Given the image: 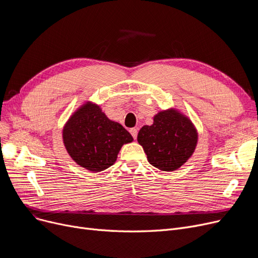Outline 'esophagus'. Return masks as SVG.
Returning a JSON list of instances; mask_svg holds the SVG:
<instances>
[{
	"instance_id": "obj_1",
	"label": "esophagus",
	"mask_w": 258,
	"mask_h": 258,
	"mask_svg": "<svg viewBox=\"0 0 258 258\" xmlns=\"http://www.w3.org/2000/svg\"><path fill=\"white\" fill-rule=\"evenodd\" d=\"M130 132H131V134H132V136L134 137V139L136 140V139H137V135H138V128H135V127H134V128H131Z\"/></svg>"
}]
</instances>
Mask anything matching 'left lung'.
Masks as SVG:
<instances>
[{"label":"left lung","instance_id":"left-lung-1","mask_svg":"<svg viewBox=\"0 0 258 258\" xmlns=\"http://www.w3.org/2000/svg\"><path fill=\"white\" fill-rule=\"evenodd\" d=\"M199 134L190 118L174 107L160 111L152 125L139 131L137 140L150 164L163 171H173L192 156Z\"/></svg>","mask_w":258,"mask_h":258}]
</instances>
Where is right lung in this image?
I'll list each match as a JSON object with an SVG mask.
<instances>
[{
  "label": "right lung",
  "instance_id": "1",
  "mask_svg": "<svg viewBox=\"0 0 258 258\" xmlns=\"http://www.w3.org/2000/svg\"><path fill=\"white\" fill-rule=\"evenodd\" d=\"M132 135L116 121L108 119L99 104L86 101L67 120L62 142L67 153L79 166L99 172L112 166Z\"/></svg>",
  "mask_w": 258,
  "mask_h": 258
}]
</instances>
